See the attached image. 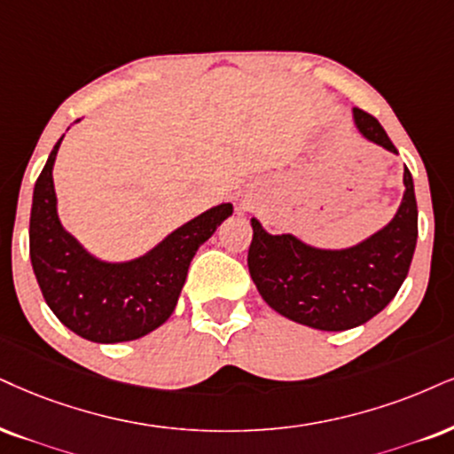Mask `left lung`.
I'll use <instances>...</instances> for the list:
<instances>
[{
    "instance_id": "obj_1",
    "label": "left lung",
    "mask_w": 454,
    "mask_h": 454,
    "mask_svg": "<svg viewBox=\"0 0 454 454\" xmlns=\"http://www.w3.org/2000/svg\"><path fill=\"white\" fill-rule=\"evenodd\" d=\"M368 141L394 151L379 120L354 109ZM404 198L394 221L347 250H317L294 236H271L253 218L248 270L265 303L288 320L317 330H347L383 311L411 270L417 246V198L404 170Z\"/></svg>"
}]
</instances>
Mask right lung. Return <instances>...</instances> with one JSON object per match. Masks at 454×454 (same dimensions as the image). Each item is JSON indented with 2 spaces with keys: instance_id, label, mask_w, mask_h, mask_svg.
<instances>
[{
  "instance_id": "add662e5",
  "label": "right lung",
  "mask_w": 454,
  "mask_h": 454,
  "mask_svg": "<svg viewBox=\"0 0 454 454\" xmlns=\"http://www.w3.org/2000/svg\"><path fill=\"white\" fill-rule=\"evenodd\" d=\"M63 137L33 189L29 254L37 284L54 316L80 337L94 343L141 339L172 316L189 262L233 206L206 210L141 259H94L65 231L56 215L52 166Z\"/></svg>"
}]
</instances>
